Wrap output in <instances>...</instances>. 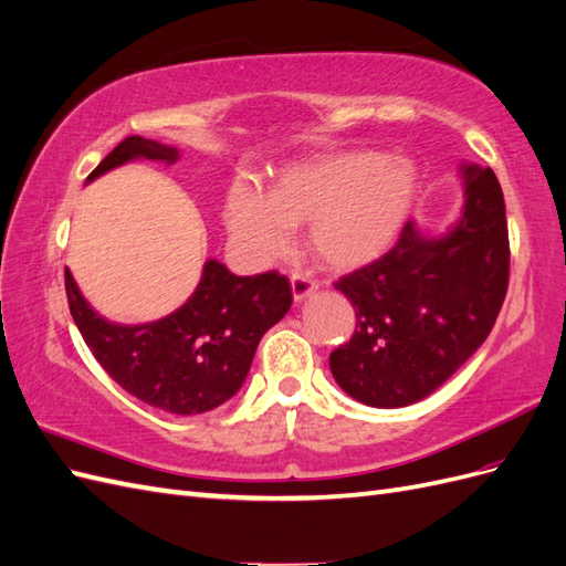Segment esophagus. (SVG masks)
I'll use <instances>...</instances> for the list:
<instances>
[{"label": "esophagus", "instance_id": "esophagus-1", "mask_svg": "<svg viewBox=\"0 0 566 566\" xmlns=\"http://www.w3.org/2000/svg\"><path fill=\"white\" fill-rule=\"evenodd\" d=\"M290 283H293V297H295V300L310 297V295L314 293V290L318 287L316 279H312L310 273H304V271H295L293 276H290Z\"/></svg>", "mask_w": 566, "mask_h": 566}]
</instances>
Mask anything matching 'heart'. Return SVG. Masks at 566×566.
<instances>
[{
	"label": "heart",
	"mask_w": 566,
	"mask_h": 566,
	"mask_svg": "<svg viewBox=\"0 0 566 566\" xmlns=\"http://www.w3.org/2000/svg\"><path fill=\"white\" fill-rule=\"evenodd\" d=\"M418 196V172L406 158L373 150L318 156L287 167L266 191L235 184L224 202L227 229L250 260L276 256L290 227L306 218V241L318 262L364 266L397 241Z\"/></svg>",
	"instance_id": "b5f03b06"
}]
</instances>
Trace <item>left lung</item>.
Here are the masks:
<instances>
[{
    "label": "left lung",
    "instance_id": "8db88e82",
    "mask_svg": "<svg viewBox=\"0 0 566 566\" xmlns=\"http://www.w3.org/2000/svg\"><path fill=\"white\" fill-rule=\"evenodd\" d=\"M465 212L441 238L406 221L378 260L335 281L356 314L349 342L331 354L337 385L356 401L416 403L482 347L507 293L510 238L493 169L462 165Z\"/></svg>",
    "mask_w": 566,
    "mask_h": 566
}]
</instances>
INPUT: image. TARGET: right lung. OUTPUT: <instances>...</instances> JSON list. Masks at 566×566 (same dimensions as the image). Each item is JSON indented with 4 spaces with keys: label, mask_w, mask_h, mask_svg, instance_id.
Segmentation results:
<instances>
[{
    "label": "right lung",
    "mask_w": 566,
    "mask_h": 566,
    "mask_svg": "<svg viewBox=\"0 0 566 566\" xmlns=\"http://www.w3.org/2000/svg\"><path fill=\"white\" fill-rule=\"evenodd\" d=\"M134 158L172 165L177 148L127 136L98 163L90 181ZM73 321L94 358L139 401L177 416H198L229 401L245 382L262 335L293 304V287L279 271L235 276L210 260L181 310L144 325H115L84 302L65 269Z\"/></svg>",
    "instance_id": "obj_1"
}]
</instances>
